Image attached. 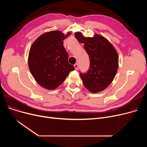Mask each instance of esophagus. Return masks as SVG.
Here are the masks:
<instances>
[{"mask_svg": "<svg viewBox=\"0 0 147 147\" xmlns=\"http://www.w3.org/2000/svg\"><path fill=\"white\" fill-rule=\"evenodd\" d=\"M74 68H75V69H78V67H79L78 64H75L74 65Z\"/></svg>", "mask_w": 147, "mask_h": 147, "instance_id": "34e87169", "label": "esophagus"}]
</instances>
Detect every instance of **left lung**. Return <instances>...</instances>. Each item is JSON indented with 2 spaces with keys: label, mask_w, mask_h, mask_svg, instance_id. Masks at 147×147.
I'll use <instances>...</instances> for the list:
<instances>
[{
  "label": "left lung",
  "mask_w": 147,
  "mask_h": 147,
  "mask_svg": "<svg viewBox=\"0 0 147 147\" xmlns=\"http://www.w3.org/2000/svg\"><path fill=\"white\" fill-rule=\"evenodd\" d=\"M78 42L84 43L89 56L90 68L80 74L84 87L92 93L104 90L111 83L119 67V55L113 45L104 36L95 34L84 37L80 32L74 33Z\"/></svg>",
  "instance_id": "left-lung-1"
}]
</instances>
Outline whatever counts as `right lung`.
<instances>
[{
  "label": "right lung",
  "instance_id": "right-lung-1",
  "mask_svg": "<svg viewBox=\"0 0 147 147\" xmlns=\"http://www.w3.org/2000/svg\"><path fill=\"white\" fill-rule=\"evenodd\" d=\"M71 34L59 30L46 32L31 46L28 64L36 82L47 89L53 90L64 82L74 67L68 62L63 40Z\"/></svg>",
  "mask_w": 147,
  "mask_h": 147
}]
</instances>
